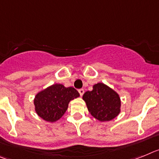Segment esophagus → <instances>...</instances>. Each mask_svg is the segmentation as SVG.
Returning a JSON list of instances; mask_svg holds the SVG:
<instances>
[{
    "label": "esophagus",
    "instance_id": "1",
    "mask_svg": "<svg viewBox=\"0 0 159 159\" xmlns=\"http://www.w3.org/2000/svg\"><path fill=\"white\" fill-rule=\"evenodd\" d=\"M78 93H80V95H81V96H82V95L84 94V93H85V90H84L83 89H78Z\"/></svg>",
    "mask_w": 159,
    "mask_h": 159
}]
</instances>
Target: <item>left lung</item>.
<instances>
[{
    "instance_id": "1",
    "label": "left lung",
    "mask_w": 159,
    "mask_h": 159,
    "mask_svg": "<svg viewBox=\"0 0 159 159\" xmlns=\"http://www.w3.org/2000/svg\"><path fill=\"white\" fill-rule=\"evenodd\" d=\"M88 110L99 121H110L120 113L121 101L118 94L103 83L93 86V90L83 95Z\"/></svg>"
}]
</instances>
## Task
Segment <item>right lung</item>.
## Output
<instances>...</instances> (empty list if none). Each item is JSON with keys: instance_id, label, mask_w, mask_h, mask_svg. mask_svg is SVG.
Wrapping results in <instances>:
<instances>
[{"instance_id": "right-lung-1", "label": "right lung", "mask_w": 159, "mask_h": 159, "mask_svg": "<svg viewBox=\"0 0 159 159\" xmlns=\"http://www.w3.org/2000/svg\"><path fill=\"white\" fill-rule=\"evenodd\" d=\"M78 97L79 93L74 88L54 84L36 95V112L45 121H56L66 113L70 101Z\"/></svg>"}]
</instances>
